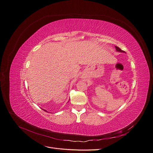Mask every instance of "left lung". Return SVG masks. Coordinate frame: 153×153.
<instances>
[{
	"label": "left lung",
	"instance_id": "8db88e82",
	"mask_svg": "<svg viewBox=\"0 0 153 153\" xmlns=\"http://www.w3.org/2000/svg\"><path fill=\"white\" fill-rule=\"evenodd\" d=\"M116 50H117V51H119V52H124V51L121 50L120 48H118V47H117V46H116Z\"/></svg>",
	"mask_w": 153,
	"mask_h": 153
}]
</instances>
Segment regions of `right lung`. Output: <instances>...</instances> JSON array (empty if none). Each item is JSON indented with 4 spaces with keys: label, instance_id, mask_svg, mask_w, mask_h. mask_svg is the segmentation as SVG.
Listing matches in <instances>:
<instances>
[{
    "label": "right lung",
    "instance_id": "obj_1",
    "mask_svg": "<svg viewBox=\"0 0 153 153\" xmlns=\"http://www.w3.org/2000/svg\"><path fill=\"white\" fill-rule=\"evenodd\" d=\"M44 111H45V110H44Z\"/></svg>",
    "mask_w": 153,
    "mask_h": 153
}]
</instances>
